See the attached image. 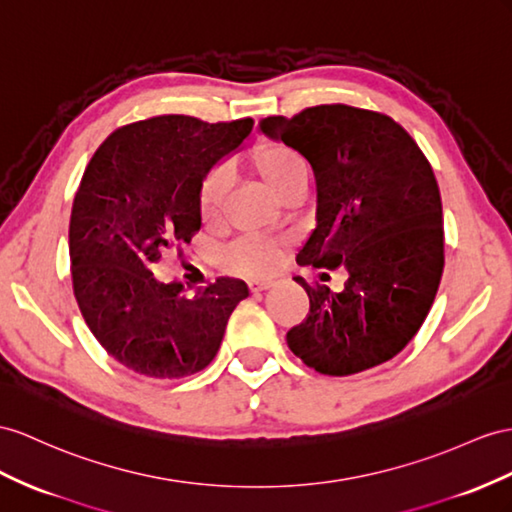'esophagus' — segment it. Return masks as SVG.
I'll return each mask as SVG.
<instances>
[{
    "mask_svg": "<svg viewBox=\"0 0 512 512\" xmlns=\"http://www.w3.org/2000/svg\"><path fill=\"white\" fill-rule=\"evenodd\" d=\"M272 285V281H248V290H251L253 294H259L268 290V287Z\"/></svg>",
    "mask_w": 512,
    "mask_h": 512,
    "instance_id": "34e87169",
    "label": "esophagus"
}]
</instances>
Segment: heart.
Wrapping results in <instances>:
<instances>
[{"label":"heart","instance_id":"1","mask_svg":"<svg viewBox=\"0 0 512 512\" xmlns=\"http://www.w3.org/2000/svg\"><path fill=\"white\" fill-rule=\"evenodd\" d=\"M248 166L281 199L307 186L305 162L296 151L281 142H257L248 153ZM222 196H225V179L220 173L207 175L199 188V218L203 225L212 227L220 220ZM281 257V242L255 238V235L235 240L222 253L225 266L238 274H246V277H264V274L274 272Z\"/></svg>","mask_w":512,"mask_h":512}]
</instances>
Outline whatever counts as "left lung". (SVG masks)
Masks as SVG:
<instances>
[{
    "mask_svg": "<svg viewBox=\"0 0 512 512\" xmlns=\"http://www.w3.org/2000/svg\"><path fill=\"white\" fill-rule=\"evenodd\" d=\"M259 129L316 175L318 225L296 261L348 272L339 294L296 277L309 313L287 346L329 376L393 359L424 324L443 272L441 194L426 155L391 116L344 103L268 116Z\"/></svg>",
    "mask_w": 512,
    "mask_h": 512,
    "instance_id": "left-lung-1",
    "label": "left lung"
}]
</instances>
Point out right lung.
I'll return each instance as SVG.
<instances>
[{
	"label": "right lung",
	"instance_id": "obj_1",
	"mask_svg": "<svg viewBox=\"0 0 512 512\" xmlns=\"http://www.w3.org/2000/svg\"><path fill=\"white\" fill-rule=\"evenodd\" d=\"M251 129L253 119L153 116L112 131L84 170L69 225L73 292L97 342L131 372H201L248 296L244 281L227 277L190 296L151 268L201 229V183Z\"/></svg>",
	"mask_w": 512,
	"mask_h": 512
}]
</instances>
